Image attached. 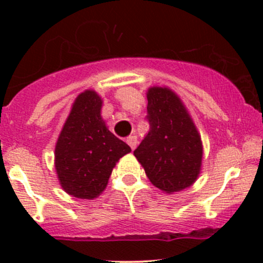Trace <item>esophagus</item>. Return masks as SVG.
<instances>
[{
    "label": "esophagus",
    "mask_w": 263,
    "mask_h": 263,
    "mask_svg": "<svg viewBox=\"0 0 263 263\" xmlns=\"http://www.w3.org/2000/svg\"><path fill=\"white\" fill-rule=\"evenodd\" d=\"M126 142H127L128 146L131 147V149H135L136 146H137V137H136V136H128V137L126 138Z\"/></svg>",
    "instance_id": "34e87169"
}]
</instances>
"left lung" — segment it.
Masks as SVG:
<instances>
[{
    "instance_id": "left-lung-1",
    "label": "left lung",
    "mask_w": 263,
    "mask_h": 263,
    "mask_svg": "<svg viewBox=\"0 0 263 263\" xmlns=\"http://www.w3.org/2000/svg\"><path fill=\"white\" fill-rule=\"evenodd\" d=\"M149 132L134 155L153 185L162 192L189 188L198 179L203 142L185 105L170 87L147 90Z\"/></svg>"
}]
</instances>
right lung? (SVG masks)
<instances>
[{"instance_id":"right-lung-1","label":"right lung","mask_w":263,"mask_h":263,"mask_svg":"<svg viewBox=\"0 0 263 263\" xmlns=\"http://www.w3.org/2000/svg\"><path fill=\"white\" fill-rule=\"evenodd\" d=\"M101 107L95 90L79 93L57 141L54 165L59 184L75 198H98L116 163L131 152L127 143L108 131Z\"/></svg>"}]
</instances>
